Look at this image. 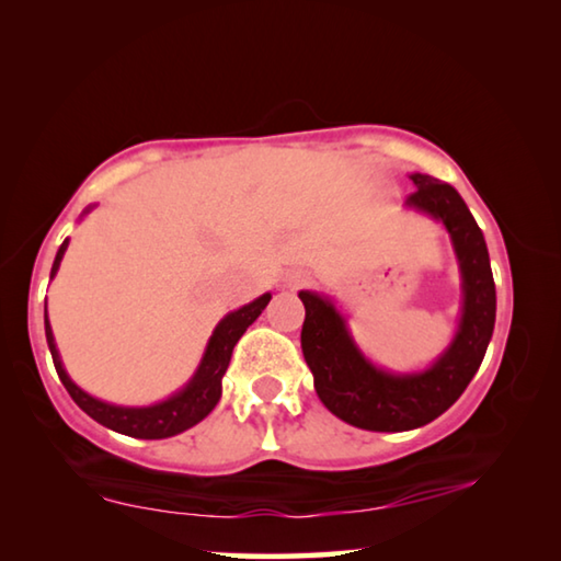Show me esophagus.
<instances>
[{
  "label": "esophagus",
  "instance_id": "obj_1",
  "mask_svg": "<svg viewBox=\"0 0 561 561\" xmlns=\"http://www.w3.org/2000/svg\"><path fill=\"white\" fill-rule=\"evenodd\" d=\"M307 282V274L305 272H295L289 274V287H301V284Z\"/></svg>",
  "mask_w": 561,
  "mask_h": 561
}]
</instances>
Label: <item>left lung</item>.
Returning a JSON list of instances; mask_svg holds the SVG:
<instances>
[{
	"label": "left lung",
	"instance_id": "obj_1",
	"mask_svg": "<svg viewBox=\"0 0 561 561\" xmlns=\"http://www.w3.org/2000/svg\"><path fill=\"white\" fill-rule=\"evenodd\" d=\"M412 182L416 190L407 204L444 221L465 279L459 332L432 369L407 377L375 369L350 340L332 301L299 291L307 309L301 352L314 375L317 394L334 416L369 432L416 430L447 412L477 375L494 332L496 291L482 229L455 186L430 174H412Z\"/></svg>",
	"mask_w": 561,
	"mask_h": 561
}]
</instances>
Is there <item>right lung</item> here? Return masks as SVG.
<instances>
[{"mask_svg": "<svg viewBox=\"0 0 561 561\" xmlns=\"http://www.w3.org/2000/svg\"><path fill=\"white\" fill-rule=\"evenodd\" d=\"M67 242L59 247L57 260L51 264V277H55L59 270L61 256H65ZM272 295H262L260 299H254L252 305H247L237 312L227 314L221 319L219 327L211 334L207 352H204V359L199 364L197 375L192 377L190 385H186L180 394L167 399L162 404L154 407H145V409H127V407H114V404H104L100 399L84 394L72 379L67 377L65 367H61L59 352L55 346V336H51V327L47 319V309H44V332H47V344L51 352V362H55V369L61 379V385L69 392V397L75 399L77 407L92 416L94 422H100L110 430L127 434V437H137V439H164V437H174L184 430H190L197 422H202L211 409L217 407L219 397H221V377L229 367V359H232V350L239 342V336L247 332V327L254 322L256 317L262 314V309L270 305Z\"/></svg>", "mask_w": 561, "mask_h": 561, "instance_id": "add662e5", "label": "right lung"}]
</instances>
